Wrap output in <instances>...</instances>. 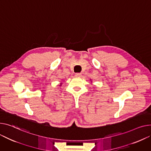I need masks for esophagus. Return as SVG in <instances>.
<instances>
[{
    "label": "esophagus",
    "instance_id": "obj_1",
    "mask_svg": "<svg viewBox=\"0 0 151 151\" xmlns=\"http://www.w3.org/2000/svg\"><path fill=\"white\" fill-rule=\"evenodd\" d=\"M75 76L78 77V78L81 77V73H75Z\"/></svg>",
    "mask_w": 151,
    "mask_h": 151
}]
</instances>
